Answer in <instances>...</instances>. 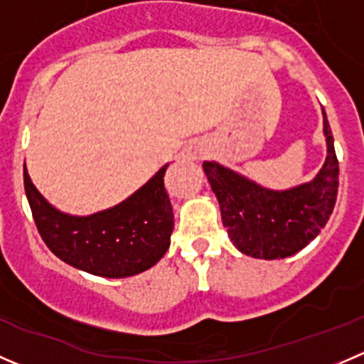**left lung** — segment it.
Wrapping results in <instances>:
<instances>
[{"label":"left lung","mask_w":364,"mask_h":364,"mask_svg":"<svg viewBox=\"0 0 364 364\" xmlns=\"http://www.w3.org/2000/svg\"><path fill=\"white\" fill-rule=\"evenodd\" d=\"M328 155L311 181L287 190H271L229 167L204 161L230 241L255 259H285L303 250L321 234L338 193V160L331 128L322 109Z\"/></svg>","instance_id":"obj_1"}]
</instances>
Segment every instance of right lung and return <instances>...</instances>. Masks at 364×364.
<instances>
[{"mask_svg": "<svg viewBox=\"0 0 364 364\" xmlns=\"http://www.w3.org/2000/svg\"><path fill=\"white\" fill-rule=\"evenodd\" d=\"M164 165L123 203L87 216L54 208L33 185L24 164V188L36 229L49 250L95 277L128 278L155 266L171 245L174 215L164 186Z\"/></svg>", "mask_w": 364, "mask_h": 364, "instance_id": "add662e5", "label": "right lung"}]
</instances>
